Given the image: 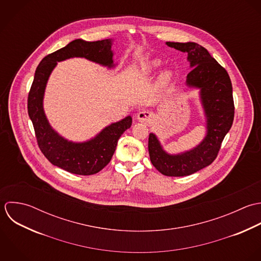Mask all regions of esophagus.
Wrapping results in <instances>:
<instances>
[{
    "label": "esophagus",
    "mask_w": 261,
    "mask_h": 261,
    "mask_svg": "<svg viewBox=\"0 0 261 261\" xmlns=\"http://www.w3.org/2000/svg\"><path fill=\"white\" fill-rule=\"evenodd\" d=\"M137 119L140 121V122H143L145 124H150L153 122L154 120V115L148 111V110H144V111H141L138 113L137 115Z\"/></svg>",
    "instance_id": "esophagus-1"
}]
</instances>
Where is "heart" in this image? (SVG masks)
<instances>
[{"instance_id": "1", "label": "heart", "mask_w": 261, "mask_h": 261, "mask_svg": "<svg viewBox=\"0 0 261 261\" xmlns=\"http://www.w3.org/2000/svg\"><path fill=\"white\" fill-rule=\"evenodd\" d=\"M161 66V61L159 60H155L153 61L150 66L148 67L147 69V73L148 74H152L153 72H155L159 67ZM173 78V73L169 70H166L164 71L163 73H161V75L159 76V85L160 86H166L167 84L170 83V81L172 80Z\"/></svg>"}]
</instances>
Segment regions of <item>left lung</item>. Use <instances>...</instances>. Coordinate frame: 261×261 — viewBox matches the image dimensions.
Segmentation results:
<instances>
[{
    "label": "left lung",
    "mask_w": 261,
    "mask_h": 261,
    "mask_svg": "<svg viewBox=\"0 0 261 261\" xmlns=\"http://www.w3.org/2000/svg\"><path fill=\"white\" fill-rule=\"evenodd\" d=\"M166 44L187 54L192 69L186 77L187 87L199 89V98L205 116L206 135L193 149L167 153L157 136H149V154L154 167L166 176H187L208 166L217 158L221 144L234 120L232 83L227 71L201 45L195 42Z\"/></svg>",
    "instance_id": "left-lung-1"
}]
</instances>
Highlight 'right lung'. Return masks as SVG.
I'll return each instance as SVG.
<instances>
[{
  "instance_id": "right-lung-1",
  "label": "right lung",
  "mask_w": 261,
  "mask_h": 261,
  "mask_svg": "<svg viewBox=\"0 0 261 261\" xmlns=\"http://www.w3.org/2000/svg\"><path fill=\"white\" fill-rule=\"evenodd\" d=\"M112 39L85 41L75 39L65 47L46 56L36 68L28 94V115L33 123L38 147L55 166L78 175H92L102 170L111 160L117 141L130 127L132 116L104 127L93 139L75 143L60 136L49 124L43 109V97L48 78L59 62L71 58H85L112 69Z\"/></svg>"
}]
</instances>
